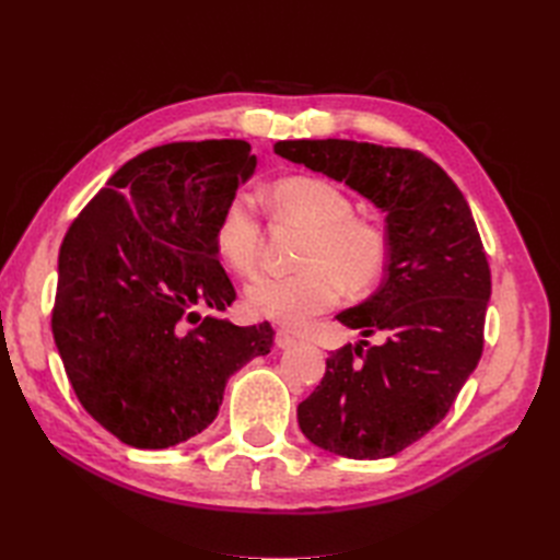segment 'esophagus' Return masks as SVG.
Instances as JSON below:
<instances>
[{
    "instance_id": "34e87169",
    "label": "esophagus",
    "mask_w": 560,
    "mask_h": 560,
    "mask_svg": "<svg viewBox=\"0 0 560 560\" xmlns=\"http://www.w3.org/2000/svg\"><path fill=\"white\" fill-rule=\"evenodd\" d=\"M296 343V336L294 334H290V331H284V329H278L276 331V346L278 348H290V346H294Z\"/></svg>"
}]
</instances>
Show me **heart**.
Returning a JSON list of instances; mask_svg holds the SVG:
<instances>
[{"label": "heart", "instance_id": "1", "mask_svg": "<svg viewBox=\"0 0 560 560\" xmlns=\"http://www.w3.org/2000/svg\"><path fill=\"white\" fill-rule=\"evenodd\" d=\"M270 206L284 222L308 231L301 245L299 266L292 276L254 278L245 301L252 315L282 327H301L336 306L343 287L362 294L374 287L387 264V233L366 217H354L350 196L336 184L294 175L270 189ZM261 222L257 202L245 191L233 194L219 214L214 245L238 276L254 273L261 257Z\"/></svg>", "mask_w": 560, "mask_h": 560}]
</instances>
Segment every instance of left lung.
Here are the masks:
<instances>
[{"mask_svg":"<svg viewBox=\"0 0 560 560\" xmlns=\"http://www.w3.org/2000/svg\"><path fill=\"white\" fill-rule=\"evenodd\" d=\"M273 149L385 212V280L336 315L383 341L331 352L296 416L319 448L352 460L389 457L444 420L481 360L490 299L481 235L463 191L420 151L352 140H282Z\"/></svg>","mask_w":560,"mask_h":560,"instance_id":"8db88e82","label":"left lung"}]
</instances>
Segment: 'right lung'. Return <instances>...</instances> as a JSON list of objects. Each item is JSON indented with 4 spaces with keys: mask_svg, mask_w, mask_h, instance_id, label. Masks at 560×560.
<instances>
[{
    "mask_svg": "<svg viewBox=\"0 0 560 560\" xmlns=\"http://www.w3.org/2000/svg\"><path fill=\"white\" fill-rule=\"evenodd\" d=\"M249 151L245 140L149 149L65 233L56 346L83 409L128 446L167 448L206 430L229 376L273 346L268 322L198 313L235 301L214 231L257 167Z\"/></svg>",
    "mask_w": 560,
    "mask_h": 560,
    "instance_id": "1",
    "label": "right lung"
}]
</instances>
